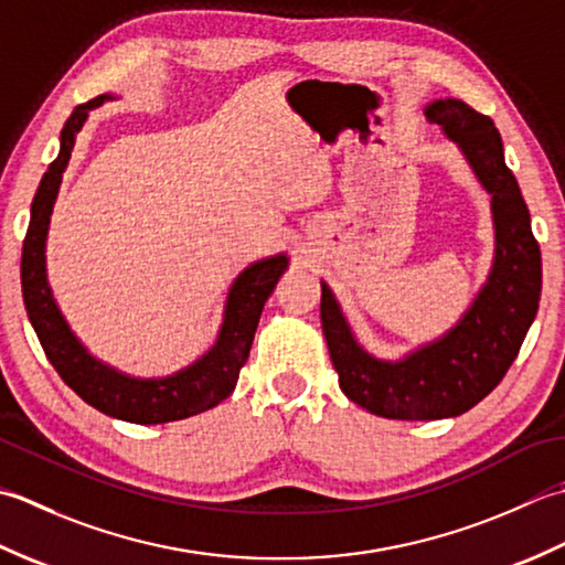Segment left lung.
I'll use <instances>...</instances> for the list:
<instances>
[{"mask_svg":"<svg viewBox=\"0 0 565 565\" xmlns=\"http://www.w3.org/2000/svg\"><path fill=\"white\" fill-rule=\"evenodd\" d=\"M424 117L458 148L490 198L494 253L486 282L439 339L380 359L321 280V329L343 395L377 417L407 422L458 417L490 395L520 353L541 297V250L492 119L456 97L431 99Z\"/></svg>","mask_w":565,"mask_h":565,"instance_id":"1","label":"left lung"}]
</instances>
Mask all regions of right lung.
<instances>
[{"label":"right lung","mask_w":565,"mask_h":565,"mask_svg":"<svg viewBox=\"0 0 565 565\" xmlns=\"http://www.w3.org/2000/svg\"><path fill=\"white\" fill-rule=\"evenodd\" d=\"M114 95H99L87 105L73 109L61 131V151L45 170L36 198L31 202V222L21 253V292L26 315L51 365L65 380L67 387L83 397L87 405L107 417L131 424H166L194 417L216 407L234 393L238 371L250 353L253 337L263 312V305L290 268L287 253L253 260L236 275L228 287L222 324L216 339L198 361L180 371L160 377H138L124 373L95 353H89L77 333L67 324L65 315L53 297L45 268V244H49L51 214L61 192L63 172L71 163L75 138L83 129L89 111L105 105Z\"/></svg>","instance_id":"1"}]
</instances>
